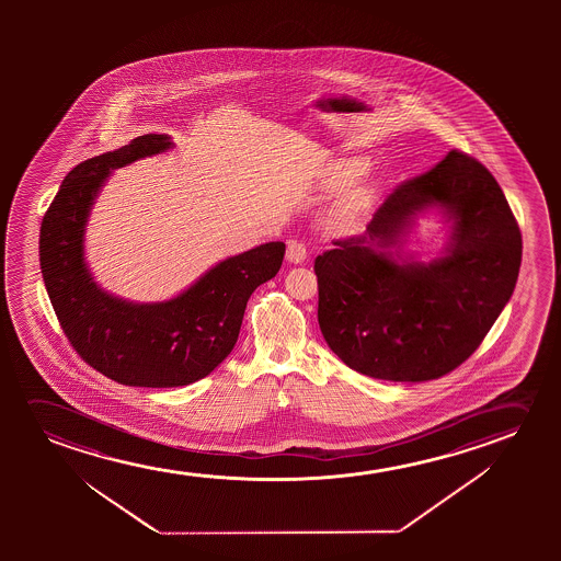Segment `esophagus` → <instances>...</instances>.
<instances>
[{"label": "esophagus", "mask_w": 561, "mask_h": 561, "mask_svg": "<svg viewBox=\"0 0 561 561\" xmlns=\"http://www.w3.org/2000/svg\"><path fill=\"white\" fill-rule=\"evenodd\" d=\"M285 259L291 262V264H300V262H305L307 259V245L299 241V239H289L287 241V253H285Z\"/></svg>", "instance_id": "34e87169"}]
</instances>
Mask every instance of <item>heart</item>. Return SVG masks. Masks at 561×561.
Returning a JSON list of instances; mask_svg holds the SVG:
<instances>
[{
	"label": "heart",
	"mask_w": 561,
	"mask_h": 561,
	"mask_svg": "<svg viewBox=\"0 0 561 561\" xmlns=\"http://www.w3.org/2000/svg\"><path fill=\"white\" fill-rule=\"evenodd\" d=\"M369 170V162L364 157L341 159L335 162L328 174V185L333 190L345 187L348 183L364 176ZM376 199V187L359 180L358 183L346 187L337 203L330 210V226L333 230L351 231L358 226Z\"/></svg>",
	"instance_id": "heart-1"
}]
</instances>
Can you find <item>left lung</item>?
<instances>
[{
  "mask_svg": "<svg viewBox=\"0 0 561 561\" xmlns=\"http://www.w3.org/2000/svg\"><path fill=\"white\" fill-rule=\"evenodd\" d=\"M433 206L454 222L446 254L400 260L391 249ZM333 245L314 262L323 339L348 368L385 381H430L468 360L522 266V231L499 182L458 149L400 184L362 236Z\"/></svg>",
  "mask_w": 561,
  "mask_h": 561,
  "instance_id": "8db88e82",
  "label": "left lung"
}]
</instances>
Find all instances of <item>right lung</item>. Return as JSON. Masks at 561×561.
Listing matches in <instances>:
<instances>
[{
	"label": "right lung",
	"mask_w": 561,
	"mask_h": 561,
	"mask_svg": "<svg viewBox=\"0 0 561 561\" xmlns=\"http://www.w3.org/2000/svg\"><path fill=\"white\" fill-rule=\"evenodd\" d=\"M172 147L167 134L80 162L62 180L39 230V266L57 320L93 369L130 387H182L207 377L238 341L247 300L276 276L285 243L218 262L178 297L130 302L103 291L84 259L88 216L108 174Z\"/></svg>",
	"instance_id": "obj_1"
}]
</instances>
